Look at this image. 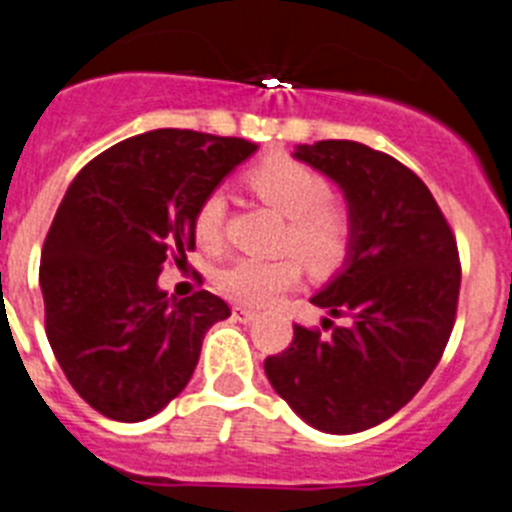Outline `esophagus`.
<instances>
[{
	"instance_id": "34e87169",
	"label": "esophagus",
	"mask_w": 512,
	"mask_h": 512,
	"mask_svg": "<svg viewBox=\"0 0 512 512\" xmlns=\"http://www.w3.org/2000/svg\"><path fill=\"white\" fill-rule=\"evenodd\" d=\"M234 317L239 322H252L257 317V312H255V309H247V307H236Z\"/></svg>"
}]
</instances>
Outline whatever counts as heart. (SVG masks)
I'll return each mask as SVG.
<instances>
[{
  "label": "heart",
  "mask_w": 512,
  "mask_h": 512,
  "mask_svg": "<svg viewBox=\"0 0 512 512\" xmlns=\"http://www.w3.org/2000/svg\"><path fill=\"white\" fill-rule=\"evenodd\" d=\"M247 184L289 218L286 244L315 270H333L346 260L354 239L349 210L330 203L328 179L291 156H270L252 166ZM226 195L210 192L195 213V239L203 249H218L223 239ZM302 281L296 255L236 257L218 273V289L247 307H265Z\"/></svg>",
  "instance_id": "heart-1"
}]
</instances>
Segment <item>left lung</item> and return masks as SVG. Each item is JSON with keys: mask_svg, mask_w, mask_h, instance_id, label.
Returning a JSON list of instances; mask_svg holds the SVG:
<instances>
[{"mask_svg": "<svg viewBox=\"0 0 512 512\" xmlns=\"http://www.w3.org/2000/svg\"><path fill=\"white\" fill-rule=\"evenodd\" d=\"M341 187L354 239L346 263L312 304L349 325H294L283 354L265 359L270 385L309 427L354 435L401 411L448 346L461 289L458 247L427 184L401 161L354 140L296 145Z\"/></svg>", "mask_w": 512, "mask_h": 512, "instance_id": "1", "label": "left lung"}]
</instances>
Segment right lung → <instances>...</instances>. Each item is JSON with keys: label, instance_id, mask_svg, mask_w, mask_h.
I'll return each instance as SVG.
<instances>
[{"label": "right lung", "instance_id": "obj_1", "mask_svg": "<svg viewBox=\"0 0 512 512\" xmlns=\"http://www.w3.org/2000/svg\"><path fill=\"white\" fill-rule=\"evenodd\" d=\"M257 150L192 130L135 135L72 179L41 252L46 336L98 414L143 422L182 393L210 325L231 315L210 291L174 299L163 263H187L195 213Z\"/></svg>", "mask_w": 512, "mask_h": 512}]
</instances>
